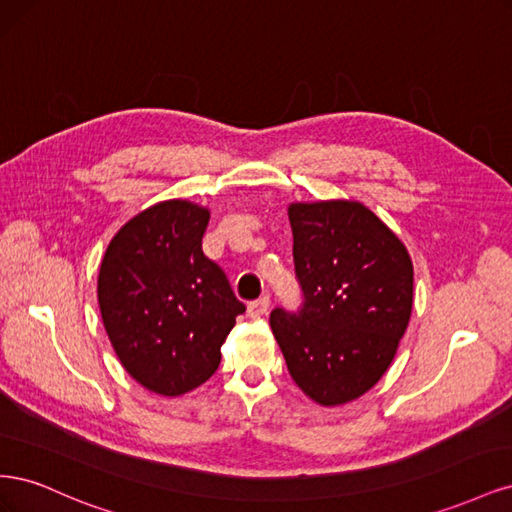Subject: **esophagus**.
<instances>
[{
  "instance_id": "esophagus-1",
  "label": "esophagus",
  "mask_w": 512,
  "mask_h": 512,
  "mask_svg": "<svg viewBox=\"0 0 512 512\" xmlns=\"http://www.w3.org/2000/svg\"><path fill=\"white\" fill-rule=\"evenodd\" d=\"M269 305H271V299H269V297H260V299H256V301H252L250 305H247V314H250L252 318L267 316Z\"/></svg>"
}]
</instances>
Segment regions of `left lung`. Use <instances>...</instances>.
Here are the masks:
<instances>
[{
  "label": "left lung",
  "instance_id": "8db88e82",
  "mask_svg": "<svg viewBox=\"0 0 512 512\" xmlns=\"http://www.w3.org/2000/svg\"><path fill=\"white\" fill-rule=\"evenodd\" d=\"M303 309L271 312L292 380L320 406L365 395L391 367L412 316L406 245L359 200L290 203Z\"/></svg>",
  "mask_w": 512,
  "mask_h": 512
}]
</instances>
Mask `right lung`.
I'll use <instances>...</instances> for the list:
<instances>
[{"label":"right lung","instance_id":"obj_1","mask_svg":"<svg viewBox=\"0 0 512 512\" xmlns=\"http://www.w3.org/2000/svg\"><path fill=\"white\" fill-rule=\"evenodd\" d=\"M209 209L162 200L108 243L98 305L119 363L147 391L179 397L207 382L245 305L203 254Z\"/></svg>","mask_w":512,"mask_h":512}]
</instances>
